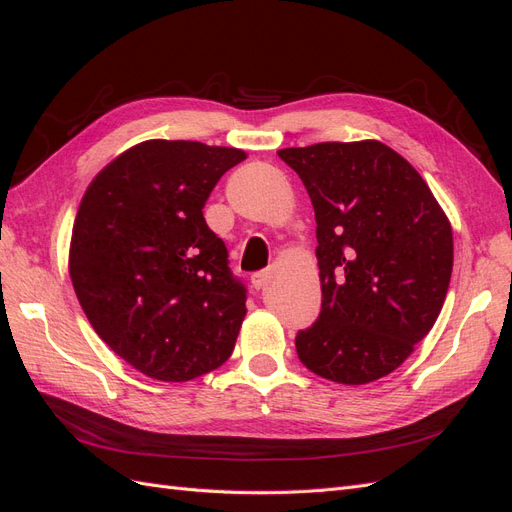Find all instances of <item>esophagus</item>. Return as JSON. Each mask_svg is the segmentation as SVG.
<instances>
[{
    "label": "esophagus",
    "instance_id": "34e87169",
    "mask_svg": "<svg viewBox=\"0 0 512 512\" xmlns=\"http://www.w3.org/2000/svg\"><path fill=\"white\" fill-rule=\"evenodd\" d=\"M271 277H273V273H271L269 269H265V271H256V273L252 275V286H254L256 290L265 288V286L271 282Z\"/></svg>",
    "mask_w": 512,
    "mask_h": 512
}]
</instances>
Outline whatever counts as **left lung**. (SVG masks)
Instances as JSON below:
<instances>
[{"mask_svg": "<svg viewBox=\"0 0 512 512\" xmlns=\"http://www.w3.org/2000/svg\"><path fill=\"white\" fill-rule=\"evenodd\" d=\"M316 213L322 307L294 337L301 363L339 384L391 374L436 322L453 230L423 177L378 141L277 151Z\"/></svg>", "mask_w": 512, "mask_h": 512, "instance_id": "left-lung-1", "label": "left lung"}]
</instances>
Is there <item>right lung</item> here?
Returning a JSON list of instances; mask_svg holds the SVG:
<instances>
[{"instance_id":"add662e5","label":"right lung","mask_w":512,"mask_h":512,"mask_svg":"<svg viewBox=\"0 0 512 512\" xmlns=\"http://www.w3.org/2000/svg\"><path fill=\"white\" fill-rule=\"evenodd\" d=\"M241 149L145 141L91 181L76 213L70 277L102 342L141 374L185 382L235 348L247 290L203 218Z\"/></svg>"}]
</instances>
